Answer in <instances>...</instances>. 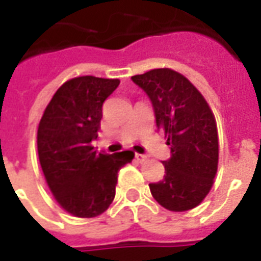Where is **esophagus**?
I'll use <instances>...</instances> for the list:
<instances>
[{
  "label": "esophagus",
  "instance_id": "1",
  "mask_svg": "<svg viewBox=\"0 0 261 261\" xmlns=\"http://www.w3.org/2000/svg\"><path fill=\"white\" fill-rule=\"evenodd\" d=\"M136 159L140 162V164H144V162H147L148 158L145 155H141V153H136Z\"/></svg>",
  "mask_w": 261,
  "mask_h": 261
}]
</instances>
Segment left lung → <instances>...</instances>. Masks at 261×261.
I'll use <instances>...</instances> for the list:
<instances>
[{"label":"left lung","mask_w":261,"mask_h":261,"mask_svg":"<svg viewBox=\"0 0 261 261\" xmlns=\"http://www.w3.org/2000/svg\"><path fill=\"white\" fill-rule=\"evenodd\" d=\"M131 80L151 99L156 127L165 133L170 158L165 176L151 183V194L166 210L183 213L200 205L218 170V130L201 92L185 75L155 68Z\"/></svg>","instance_id":"1"}]
</instances>
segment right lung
I'll return each instance as SVG.
<instances>
[{"label": "right lung", "mask_w": 261, "mask_h": 261, "mask_svg": "<svg viewBox=\"0 0 261 261\" xmlns=\"http://www.w3.org/2000/svg\"><path fill=\"white\" fill-rule=\"evenodd\" d=\"M119 80L76 76L60 86L37 127V152L54 200L78 218L103 214L116 196L117 173L133 151L96 152L92 141L100 128L103 102Z\"/></svg>", "instance_id": "right-lung-1"}]
</instances>
